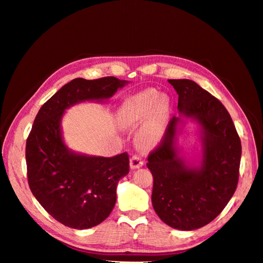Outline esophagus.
Instances as JSON below:
<instances>
[{
  "instance_id": "34e87169",
  "label": "esophagus",
  "mask_w": 263,
  "mask_h": 263,
  "mask_svg": "<svg viewBox=\"0 0 263 263\" xmlns=\"http://www.w3.org/2000/svg\"><path fill=\"white\" fill-rule=\"evenodd\" d=\"M144 164V161H142V158L139 155H134L130 158V168L132 169H137L140 168Z\"/></svg>"
}]
</instances>
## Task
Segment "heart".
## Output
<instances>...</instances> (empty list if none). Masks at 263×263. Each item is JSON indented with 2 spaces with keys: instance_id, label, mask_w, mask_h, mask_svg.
Listing matches in <instances>:
<instances>
[{
  "instance_id": "heart-1",
  "label": "heart",
  "mask_w": 263,
  "mask_h": 263,
  "mask_svg": "<svg viewBox=\"0 0 263 263\" xmlns=\"http://www.w3.org/2000/svg\"><path fill=\"white\" fill-rule=\"evenodd\" d=\"M158 95L156 90L142 91L127 100L119 110V122L126 128H135L144 123L137 134V139L144 147L158 145L164 132L169 100Z\"/></svg>"
}]
</instances>
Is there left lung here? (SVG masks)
<instances>
[{
    "label": "left lung",
    "instance_id": "obj_1",
    "mask_svg": "<svg viewBox=\"0 0 263 263\" xmlns=\"http://www.w3.org/2000/svg\"><path fill=\"white\" fill-rule=\"evenodd\" d=\"M179 95L178 108L203 127L200 169H190L173 146L180 117L173 116L159 145L148 155L154 210L166 225L181 230L216 218L234 195L239 179L241 142L221 102L191 80H168Z\"/></svg>",
    "mask_w": 263,
    "mask_h": 263
}]
</instances>
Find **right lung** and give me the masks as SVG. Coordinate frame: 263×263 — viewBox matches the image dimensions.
Here are the masks:
<instances>
[{
	"label": "right lung",
	"mask_w": 263,
	"mask_h": 263,
	"mask_svg": "<svg viewBox=\"0 0 263 263\" xmlns=\"http://www.w3.org/2000/svg\"><path fill=\"white\" fill-rule=\"evenodd\" d=\"M127 81L115 77L77 78L39 109L26 140L28 185L36 200L62 225L86 229L108 217L119 179L129 172V157H90L63 144L60 119L65 109L85 100L107 99Z\"/></svg>",
	"instance_id": "right-lung-1"
}]
</instances>
